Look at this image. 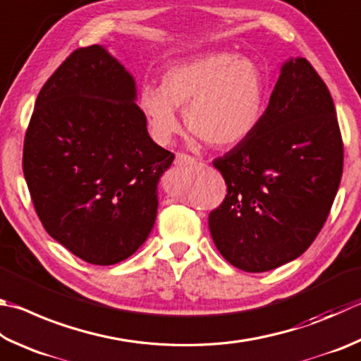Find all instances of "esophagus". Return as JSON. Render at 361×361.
I'll return each instance as SVG.
<instances>
[{
	"label": "esophagus",
	"instance_id": "1",
	"mask_svg": "<svg viewBox=\"0 0 361 361\" xmlns=\"http://www.w3.org/2000/svg\"><path fill=\"white\" fill-rule=\"evenodd\" d=\"M194 162H195V159L192 158V156L185 154V153H178L175 158V166H178V167L191 166V164H194Z\"/></svg>",
	"mask_w": 361,
	"mask_h": 361
}]
</instances>
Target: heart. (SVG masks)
I'll return each mask as SVG.
<instances>
[{
	"mask_svg": "<svg viewBox=\"0 0 361 361\" xmlns=\"http://www.w3.org/2000/svg\"><path fill=\"white\" fill-rule=\"evenodd\" d=\"M265 102L264 71L251 58L228 51L175 63L162 72L161 87L145 83L137 97L159 143L180 129L176 109L185 107L188 129L214 148L246 142L264 118Z\"/></svg>",
	"mask_w": 361,
	"mask_h": 361,
	"instance_id": "b5f03b06",
	"label": "heart"
}]
</instances>
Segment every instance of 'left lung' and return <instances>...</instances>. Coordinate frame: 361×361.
<instances>
[{
  "instance_id": "obj_1",
  "label": "left lung",
  "mask_w": 361,
  "mask_h": 361,
  "mask_svg": "<svg viewBox=\"0 0 361 361\" xmlns=\"http://www.w3.org/2000/svg\"><path fill=\"white\" fill-rule=\"evenodd\" d=\"M343 156L329 88L310 61L290 58L255 133L213 162L227 185L208 218L222 257L249 273L300 257L330 213Z\"/></svg>"
}]
</instances>
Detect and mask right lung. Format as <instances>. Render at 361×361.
<instances>
[{"label": "right lung", "instance_id": "obj_1", "mask_svg": "<svg viewBox=\"0 0 361 361\" xmlns=\"http://www.w3.org/2000/svg\"><path fill=\"white\" fill-rule=\"evenodd\" d=\"M130 72L104 45L78 49L39 93L23 173L51 238L93 265L139 249L175 156L153 142Z\"/></svg>", "mask_w": 361, "mask_h": 361}]
</instances>
